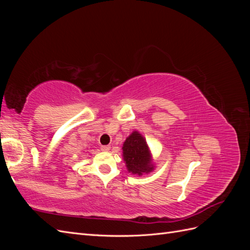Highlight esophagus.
<instances>
[{
  "label": "esophagus",
  "mask_w": 250,
  "mask_h": 250,
  "mask_svg": "<svg viewBox=\"0 0 250 250\" xmlns=\"http://www.w3.org/2000/svg\"><path fill=\"white\" fill-rule=\"evenodd\" d=\"M101 150L103 151V152H108V151L110 150V147L109 146H102Z\"/></svg>",
  "instance_id": "1"
}]
</instances>
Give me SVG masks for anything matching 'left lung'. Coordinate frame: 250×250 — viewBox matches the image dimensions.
Returning a JSON list of instances; mask_svg holds the SVG:
<instances>
[{
    "mask_svg": "<svg viewBox=\"0 0 250 250\" xmlns=\"http://www.w3.org/2000/svg\"><path fill=\"white\" fill-rule=\"evenodd\" d=\"M123 160L127 171L133 175L142 176L154 170L152 154L146 139L138 131L133 130L123 144Z\"/></svg>",
    "mask_w": 250,
    "mask_h": 250,
    "instance_id": "8db88e82",
    "label": "left lung"
}]
</instances>
